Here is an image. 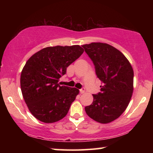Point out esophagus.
<instances>
[{
    "label": "esophagus",
    "mask_w": 153,
    "mask_h": 153,
    "mask_svg": "<svg viewBox=\"0 0 153 153\" xmlns=\"http://www.w3.org/2000/svg\"><path fill=\"white\" fill-rule=\"evenodd\" d=\"M79 92H80V93H81V94H83V93H84L85 92V88H82L81 89L79 90Z\"/></svg>",
    "instance_id": "1"
}]
</instances>
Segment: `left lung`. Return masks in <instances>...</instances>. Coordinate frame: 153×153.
<instances>
[{
    "mask_svg": "<svg viewBox=\"0 0 153 153\" xmlns=\"http://www.w3.org/2000/svg\"><path fill=\"white\" fill-rule=\"evenodd\" d=\"M82 47L102 82L100 92L92 94L93 102L85 111L98 123H110L125 111L130 101L134 89L133 69L123 54L108 44L92 42Z\"/></svg>",
    "mask_w": 153,
    "mask_h": 153,
    "instance_id": "obj_1",
    "label": "left lung"
}]
</instances>
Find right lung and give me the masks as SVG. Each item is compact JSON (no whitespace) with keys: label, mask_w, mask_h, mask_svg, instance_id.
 <instances>
[{"label":"right lung","mask_w":153,"mask_h":153,"mask_svg":"<svg viewBox=\"0 0 153 153\" xmlns=\"http://www.w3.org/2000/svg\"><path fill=\"white\" fill-rule=\"evenodd\" d=\"M83 53L79 45L51 46L28 59L21 74V90L28 108L37 120L48 123L65 117L79 90L61 86L59 80Z\"/></svg>","instance_id":"add662e5"}]
</instances>
